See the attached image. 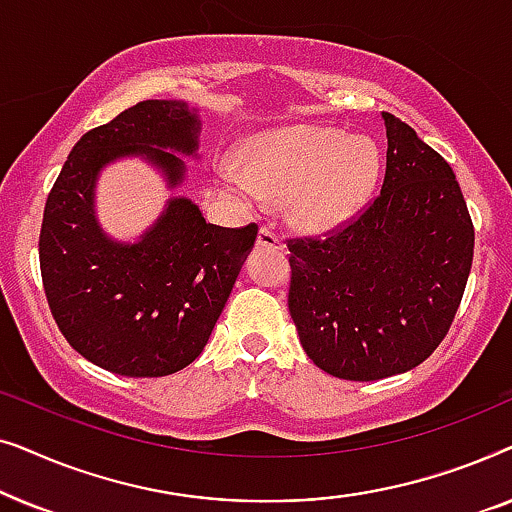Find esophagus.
<instances>
[{
  "mask_svg": "<svg viewBox=\"0 0 512 512\" xmlns=\"http://www.w3.org/2000/svg\"><path fill=\"white\" fill-rule=\"evenodd\" d=\"M256 244H258V247L284 249L282 237H279V235L275 233V230H272L270 226H261V230H258V237H256Z\"/></svg>",
  "mask_w": 512,
  "mask_h": 512,
  "instance_id": "esophagus-1",
  "label": "esophagus"
}]
</instances>
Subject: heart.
Returning a JSON list of instances; mask_svg holds the SVG:
<instances>
[{
	"instance_id": "b5f03b06",
	"label": "heart",
	"mask_w": 512,
	"mask_h": 512,
	"mask_svg": "<svg viewBox=\"0 0 512 512\" xmlns=\"http://www.w3.org/2000/svg\"><path fill=\"white\" fill-rule=\"evenodd\" d=\"M244 163L221 167L223 186L247 205L286 200L291 221L307 230H331L352 219L373 195L382 170L373 139L324 125H296L249 139Z\"/></svg>"
}]
</instances>
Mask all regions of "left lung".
Instances as JSON below:
<instances>
[{
	"label": "left lung",
	"instance_id": "8db88e82",
	"mask_svg": "<svg viewBox=\"0 0 512 512\" xmlns=\"http://www.w3.org/2000/svg\"><path fill=\"white\" fill-rule=\"evenodd\" d=\"M380 195L324 237L289 247V312L307 356L370 382L429 359L450 331L473 263V221L447 160L384 111Z\"/></svg>",
	"mask_w": 512,
	"mask_h": 512
}]
</instances>
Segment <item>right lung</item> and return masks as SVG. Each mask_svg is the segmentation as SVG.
<instances>
[{
	"mask_svg": "<svg viewBox=\"0 0 512 512\" xmlns=\"http://www.w3.org/2000/svg\"><path fill=\"white\" fill-rule=\"evenodd\" d=\"M200 121L184 102L146 100L88 130L48 193L39 265L51 314L65 340L95 366L125 377H163L205 349L254 247L258 226L221 228L198 205L174 198L137 244L109 240L95 221L97 172L146 156L167 181L184 179Z\"/></svg>",
	"mask_w": 512,
	"mask_h": 512,
	"instance_id": "right-lung-1",
	"label": "right lung"
}]
</instances>
